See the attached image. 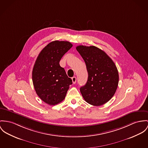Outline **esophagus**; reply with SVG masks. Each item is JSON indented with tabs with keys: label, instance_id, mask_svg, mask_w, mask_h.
<instances>
[{
	"label": "esophagus",
	"instance_id": "obj_1",
	"mask_svg": "<svg viewBox=\"0 0 148 148\" xmlns=\"http://www.w3.org/2000/svg\"><path fill=\"white\" fill-rule=\"evenodd\" d=\"M71 79H72V82H73V84H75V83H76L77 78H76V77H73L71 78Z\"/></svg>",
	"mask_w": 148,
	"mask_h": 148
}]
</instances>
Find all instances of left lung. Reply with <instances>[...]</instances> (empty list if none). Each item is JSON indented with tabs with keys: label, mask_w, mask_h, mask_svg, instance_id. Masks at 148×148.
I'll list each match as a JSON object with an SVG mask.
<instances>
[{
	"label": "left lung",
	"mask_w": 148,
	"mask_h": 148,
	"mask_svg": "<svg viewBox=\"0 0 148 148\" xmlns=\"http://www.w3.org/2000/svg\"><path fill=\"white\" fill-rule=\"evenodd\" d=\"M77 50L83 58L88 74L86 84L80 91L84 100L93 106L109 101L118 87L119 74L113 60L95 46H78Z\"/></svg>",
	"instance_id": "8db88e82"
}]
</instances>
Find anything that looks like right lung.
I'll return each mask as SVG.
<instances>
[{
    "label": "right lung",
    "instance_id": "1",
    "mask_svg": "<svg viewBox=\"0 0 148 148\" xmlns=\"http://www.w3.org/2000/svg\"><path fill=\"white\" fill-rule=\"evenodd\" d=\"M72 46L68 41H53L41 51L35 61L32 72L34 88L40 99L50 105L63 101L72 84L59 64Z\"/></svg>",
    "mask_w": 148,
    "mask_h": 148
}]
</instances>
